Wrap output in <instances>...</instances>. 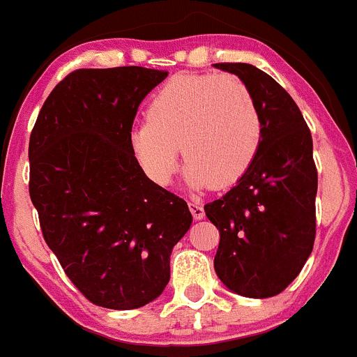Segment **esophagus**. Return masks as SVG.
<instances>
[{
	"label": "esophagus",
	"mask_w": 357,
	"mask_h": 357,
	"mask_svg": "<svg viewBox=\"0 0 357 357\" xmlns=\"http://www.w3.org/2000/svg\"><path fill=\"white\" fill-rule=\"evenodd\" d=\"M189 210H190V213H192V217L196 218V220H201V218H204V208H203V204L199 203V201H190Z\"/></svg>",
	"instance_id": "obj_1"
}]
</instances>
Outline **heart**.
Returning a JSON list of instances; mask_svg holds the SVG:
<instances>
[{
	"mask_svg": "<svg viewBox=\"0 0 357 357\" xmlns=\"http://www.w3.org/2000/svg\"><path fill=\"white\" fill-rule=\"evenodd\" d=\"M262 119L255 98L231 74H178L151 100L147 118L130 130V146L147 177L167 185L178 167L192 189L238 182L255 160Z\"/></svg>",
	"mask_w": 357,
	"mask_h": 357,
	"instance_id": "heart-1",
	"label": "heart"
}]
</instances>
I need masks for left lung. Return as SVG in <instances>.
I'll return each instance as SVG.
<instances>
[{"mask_svg":"<svg viewBox=\"0 0 357 357\" xmlns=\"http://www.w3.org/2000/svg\"><path fill=\"white\" fill-rule=\"evenodd\" d=\"M213 66L248 86L262 119L259 153L246 174L204 204L220 232L215 273L243 297H274L298 276L316 238L312 137L298 105L269 74L252 63Z\"/></svg>","mask_w":357,"mask_h":357,"instance_id":"1","label":"left lung"}]
</instances>
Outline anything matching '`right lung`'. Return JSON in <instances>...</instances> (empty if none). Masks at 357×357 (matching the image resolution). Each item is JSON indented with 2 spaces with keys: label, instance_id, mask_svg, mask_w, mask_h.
<instances>
[{
  "label": "right lung",
  "instance_id": "obj_1",
  "mask_svg": "<svg viewBox=\"0 0 357 357\" xmlns=\"http://www.w3.org/2000/svg\"><path fill=\"white\" fill-rule=\"evenodd\" d=\"M168 76L77 69L45 100L29 140V194L47 245L91 303L139 309L163 294L192 224L182 197L144 174L130 146L140 102Z\"/></svg>",
  "mask_w": 357,
  "mask_h": 357
}]
</instances>
